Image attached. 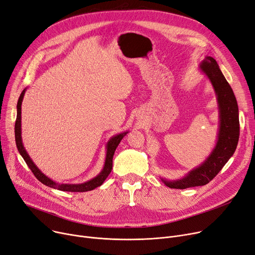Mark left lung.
<instances>
[{"instance_id":"8db88e82","label":"left lung","mask_w":255,"mask_h":255,"mask_svg":"<svg viewBox=\"0 0 255 255\" xmlns=\"http://www.w3.org/2000/svg\"><path fill=\"white\" fill-rule=\"evenodd\" d=\"M199 68L210 79L217 96L220 119L218 139L210 156L184 178L176 181L161 179L171 189H186L208 184L218 175V172L234 155L239 141V109L233 89L219 69L215 59L206 57Z\"/></svg>"}]
</instances>
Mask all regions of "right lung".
Segmentation results:
<instances>
[{
  "instance_id": "1",
  "label": "right lung",
  "mask_w": 255,
  "mask_h": 255,
  "mask_svg": "<svg viewBox=\"0 0 255 255\" xmlns=\"http://www.w3.org/2000/svg\"><path fill=\"white\" fill-rule=\"evenodd\" d=\"M24 92H25V89L21 92L20 96L18 98L17 106H16L17 107V116H16V121H15V142H16V146H17L18 152L22 156L26 165L30 167V169L34 173V176L42 184L50 187V188L58 189V190H61V191L86 192V191L93 190V189L97 188V187L101 186L103 184V182L105 181V179L109 177V175L113 169V157H114V154H115L117 146L119 145L120 141L123 139V137L127 134L128 132L120 133V134H117V135L113 136L109 140V142H107L104 166H103V169L101 170V172L99 173L98 176H96L94 179H92V180H90L86 183H83V184H59V183H56L55 181H52L48 177H46L44 173L41 172V170H40L35 165V163L32 161V159L30 158L29 154L26 153L24 146L22 144V140H21V102H22V99H23V96H24Z\"/></svg>"
}]
</instances>
